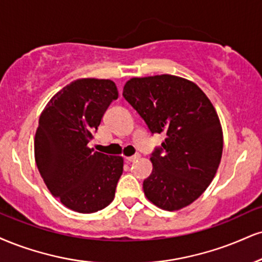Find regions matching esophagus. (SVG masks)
<instances>
[{
	"instance_id": "1",
	"label": "esophagus",
	"mask_w": 262,
	"mask_h": 262,
	"mask_svg": "<svg viewBox=\"0 0 262 262\" xmlns=\"http://www.w3.org/2000/svg\"><path fill=\"white\" fill-rule=\"evenodd\" d=\"M140 157V155L139 154H135V155H133V156H129V157H125V159H127V161L128 162H134L135 160H138Z\"/></svg>"
}]
</instances>
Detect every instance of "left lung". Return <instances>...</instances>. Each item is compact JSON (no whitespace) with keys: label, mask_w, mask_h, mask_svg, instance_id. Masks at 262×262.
I'll return each mask as SVG.
<instances>
[{"label":"left lung","mask_w":262,"mask_h":262,"mask_svg":"<svg viewBox=\"0 0 262 262\" xmlns=\"http://www.w3.org/2000/svg\"><path fill=\"white\" fill-rule=\"evenodd\" d=\"M123 96L151 133L166 135L151 154L145 196L167 211L190 205L206 190L221 162L223 134L215 107L196 84L171 74L132 78Z\"/></svg>","instance_id":"8db88e82"}]
</instances>
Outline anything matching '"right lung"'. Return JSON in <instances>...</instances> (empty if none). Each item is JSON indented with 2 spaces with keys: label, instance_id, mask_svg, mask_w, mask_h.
<instances>
[{
  "label": "right lung",
  "instance_id": "add662e5",
  "mask_svg": "<svg viewBox=\"0 0 262 262\" xmlns=\"http://www.w3.org/2000/svg\"><path fill=\"white\" fill-rule=\"evenodd\" d=\"M117 97L112 80L84 78L59 90L40 116L34 141L36 166L53 196L77 212H96L115 198L123 159L88 144Z\"/></svg>",
  "mask_w": 262,
  "mask_h": 262
}]
</instances>
